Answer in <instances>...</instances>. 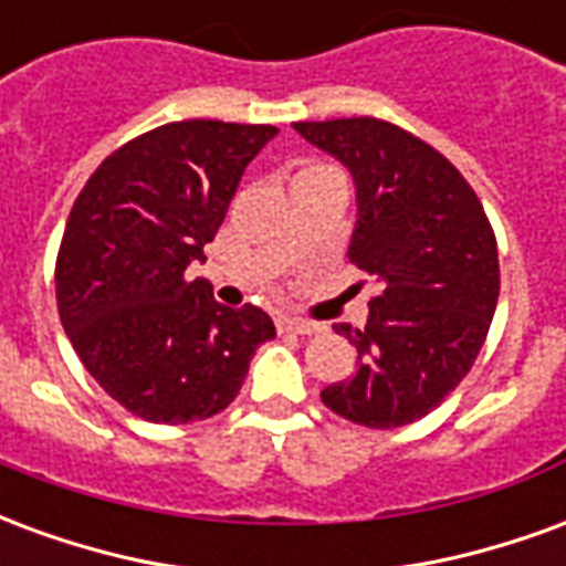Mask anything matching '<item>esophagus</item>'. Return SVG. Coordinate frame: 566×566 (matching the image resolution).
I'll list each match as a JSON object with an SVG mask.
<instances>
[{
	"instance_id": "esophagus-1",
	"label": "esophagus",
	"mask_w": 566,
	"mask_h": 566,
	"mask_svg": "<svg viewBox=\"0 0 566 566\" xmlns=\"http://www.w3.org/2000/svg\"><path fill=\"white\" fill-rule=\"evenodd\" d=\"M275 327H279V333H300V336H312V333L321 331L315 321L291 318V315H279V321H275Z\"/></svg>"
}]
</instances>
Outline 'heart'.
<instances>
[{
    "instance_id": "heart-1",
    "label": "heart",
    "mask_w": 566,
    "mask_h": 566,
    "mask_svg": "<svg viewBox=\"0 0 566 566\" xmlns=\"http://www.w3.org/2000/svg\"><path fill=\"white\" fill-rule=\"evenodd\" d=\"M333 172V169H327V166H312V169H306V172H300V175H327Z\"/></svg>"
}]
</instances>
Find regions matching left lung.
Instances as JSON below:
<instances>
[{"label": "left lung", "instance_id": "8db88e82", "mask_svg": "<svg viewBox=\"0 0 566 566\" xmlns=\"http://www.w3.org/2000/svg\"><path fill=\"white\" fill-rule=\"evenodd\" d=\"M294 129L352 175L348 258L381 287L364 327L333 324L357 367L321 400L355 424H412L470 373L494 318L500 266L485 209L439 150L394 124L343 117Z\"/></svg>", "mask_w": 566, "mask_h": 566}]
</instances>
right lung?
<instances>
[{
  "label": "right lung",
  "mask_w": 566,
  "mask_h": 566,
  "mask_svg": "<svg viewBox=\"0 0 566 566\" xmlns=\"http://www.w3.org/2000/svg\"><path fill=\"white\" fill-rule=\"evenodd\" d=\"M279 136L266 124L178 120L99 163L69 211L56 308L81 364L112 400L154 424L233 403L275 324L221 306L185 270L206 260L245 166Z\"/></svg>",
  "instance_id": "add662e5"
}]
</instances>
